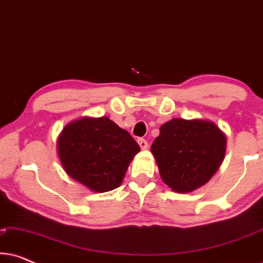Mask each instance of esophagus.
<instances>
[{
    "instance_id": "esophagus-1",
    "label": "esophagus",
    "mask_w": 263,
    "mask_h": 263,
    "mask_svg": "<svg viewBox=\"0 0 263 263\" xmlns=\"http://www.w3.org/2000/svg\"><path fill=\"white\" fill-rule=\"evenodd\" d=\"M138 143H139V146L141 147L142 149H146L147 147H148V142H147L146 140H145V139H142V138L138 139Z\"/></svg>"
}]
</instances>
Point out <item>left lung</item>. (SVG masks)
<instances>
[{
	"mask_svg": "<svg viewBox=\"0 0 263 263\" xmlns=\"http://www.w3.org/2000/svg\"><path fill=\"white\" fill-rule=\"evenodd\" d=\"M151 151L165 184L190 193L206 184L221 165L226 136L213 122L174 118L161 125Z\"/></svg>",
	"mask_w": 263,
	"mask_h": 263,
	"instance_id": "8db88e82",
	"label": "left lung"
}]
</instances>
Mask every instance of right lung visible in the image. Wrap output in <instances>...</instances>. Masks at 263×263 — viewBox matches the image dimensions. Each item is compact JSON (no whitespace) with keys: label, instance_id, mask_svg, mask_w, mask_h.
Instances as JSON below:
<instances>
[{"label":"right lung","instance_id":"right-lung-1","mask_svg":"<svg viewBox=\"0 0 263 263\" xmlns=\"http://www.w3.org/2000/svg\"><path fill=\"white\" fill-rule=\"evenodd\" d=\"M139 151L130 134L109 117H82L70 122L57 141L64 171L96 193L120 186Z\"/></svg>","mask_w":263,"mask_h":263}]
</instances>
